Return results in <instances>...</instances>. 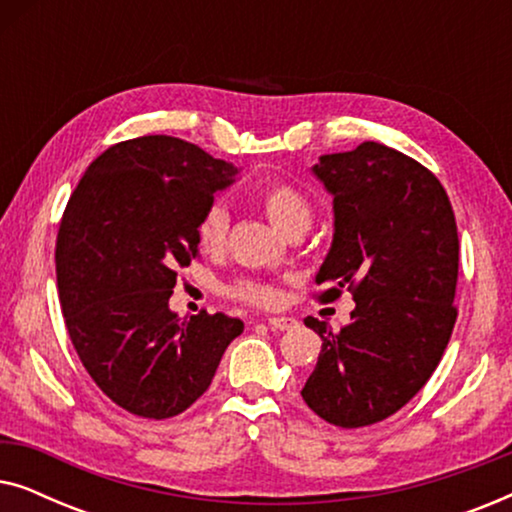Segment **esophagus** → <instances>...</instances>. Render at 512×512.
Segmentation results:
<instances>
[{"label": "esophagus", "instance_id": "34e87169", "mask_svg": "<svg viewBox=\"0 0 512 512\" xmlns=\"http://www.w3.org/2000/svg\"><path fill=\"white\" fill-rule=\"evenodd\" d=\"M298 321L293 317H270L268 326L272 331H289V328H296Z\"/></svg>", "mask_w": 512, "mask_h": 512}]
</instances>
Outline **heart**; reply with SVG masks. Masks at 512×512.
Listing matches in <instances>:
<instances>
[{
    "mask_svg": "<svg viewBox=\"0 0 512 512\" xmlns=\"http://www.w3.org/2000/svg\"><path fill=\"white\" fill-rule=\"evenodd\" d=\"M254 202L263 209V214L268 216L272 226L282 230L284 235L293 233V230H307L312 221V205L307 200V195L296 188L289 181L272 179L265 184H258L254 188ZM228 212L221 205H212L205 209V214L200 216L198 228V244L202 251H219L226 242L228 233ZM230 296L251 305H272L277 300L275 286L258 282V279H237L230 286Z\"/></svg>",
    "mask_w": 512,
    "mask_h": 512,
    "instance_id": "1",
    "label": "heart"
}]
</instances>
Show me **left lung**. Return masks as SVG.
Instances as JSON below:
<instances>
[{
  "mask_svg": "<svg viewBox=\"0 0 512 512\" xmlns=\"http://www.w3.org/2000/svg\"><path fill=\"white\" fill-rule=\"evenodd\" d=\"M333 195V242L317 272L324 303L352 291V319L321 338L303 401L328 424L359 429L394 415L443 359L457 307L459 237L445 188L424 165L377 142L312 167Z\"/></svg>",
  "mask_w": 512,
  "mask_h": 512,
  "instance_id": "8db88e82",
  "label": "left lung"
}]
</instances>
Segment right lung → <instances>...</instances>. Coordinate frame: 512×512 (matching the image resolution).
Returning a JSON list of instances; mask_svg holds the SVG:
<instances>
[{"mask_svg": "<svg viewBox=\"0 0 512 512\" xmlns=\"http://www.w3.org/2000/svg\"><path fill=\"white\" fill-rule=\"evenodd\" d=\"M237 167L149 135L109 146L67 202L55 247L60 305L83 368L137 417L179 415L205 394L240 319L170 310L177 270L198 258L200 216Z\"/></svg>", "mask_w": 512, "mask_h": 512, "instance_id": "obj_1", "label": "right lung"}]
</instances>
